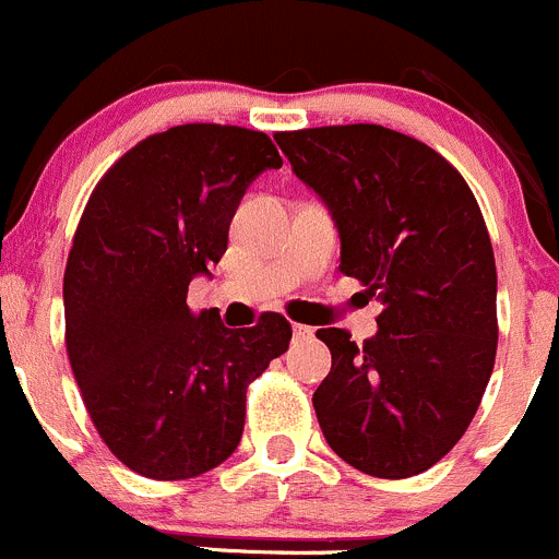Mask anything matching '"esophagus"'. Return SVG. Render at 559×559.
<instances>
[{
    "label": "esophagus",
    "instance_id": "34e87169",
    "mask_svg": "<svg viewBox=\"0 0 559 559\" xmlns=\"http://www.w3.org/2000/svg\"><path fill=\"white\" fill-rule=\"evenodd\" d=\"M293 336H296V340H309V336H312V329H309V325L296 323L293 325Z\"/></svg>",
    "mask_w": 559,
    "mask_h": 559
}]
</instances>
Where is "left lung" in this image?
Returning a JSON list of instances; mask_svg holds the SVG:
<instances>
[{
    "label": "left lung",
    "instance_id": "left-lung-1",
    "mask_svg": "<svg viewBox=\"0 0 559 559\" xmlns=\"http://www.w3.org/2000/svg\"><path fill=\"white\" fill-rule=\"evenodd\" d=\"M274 141L340 230V272L383 301L356 345L320 329L331 372L312 396L325 443L374 478L443 460L473 421L497 353V269L460 170L380 124L312 127Z\"/></svg>",
    "mask_w": 559,
    "mask_h": 559
}]
</instances>
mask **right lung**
Returning a JSON list of instances; mask_svg holds the SVG:
<instances>
[{"label": "right lung", "instance_id": "add662e5", "mask_svg": "<svg viewBox=\"0 0 559 559\" xmlns=\"http://www.w3.org/2000/svg\"><path fill=\"white\" fill-rule=\"evenodd\" d=\"M269 168L282 157L266 132L170 127L116 159L75 230L64 269L70 367L110 454L146 478L223 465L245 432L247 385L290 345L277 312L236 331L187 304Z\"/></svg>", "mask_w": 559, "mask_h": 559}]
</instances>
